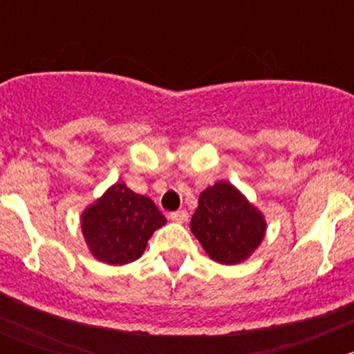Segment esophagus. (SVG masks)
<instances>
[{
    "label": "esophagus",
    "instance_id": "obj_1",
    "mask_svg": "<svg viewBox=\"0 0 354 354\" xmlns=\"http://www.w3.org/2000/svg\"><path fill=\"white\" fill-rule=\"evenodd\" d=\"M169 219L174 221V223L183 224V223H187V221H188V212H187V210H176V212L169 214Z\"/></svg>",
    "mask_w": 354,
    "mask_h": 354
}]
</instances>
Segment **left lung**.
<instances>
[{"label": "left lung", "mask_w": 354, "mask_h": 354, "mask_svg": "<svg viewBox=\"0 0 354 354\" xmlns=\"http://www.w3.org/2000/svg\"><path fill=\"white\" fill-rule=\"evenodd\" d=\"M190 230L214 262L236 266L262 243L267 223L236 187L217 181L200 194Z\"/></svg>", "instance_id": "obj_1"}]
</instances>
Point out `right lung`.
I'll return each mask as SVG.
<instances>
[{
    "instance_id": "1",
    "label": "right lung",
    "mask_w": 354,
    "mask_h": 354,
    "mask_svg": "<svg viewBox=\"0 0 354 354\" xmlns=\"http://www.w3.org/2000/svg\"><path fill=\"white\" fill-rule=\"evenodd\" d=\"M82 233L99 262L124 266L140 259L149 238L166 224L156 203L114 183L82 214Z\"/></svg>"
}]
</instances>
